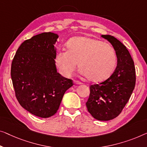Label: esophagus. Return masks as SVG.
Returning a JSON list of instances; mask_svg holds the SVG:
<instances>
[{
  "instance_id": "obj_1",
  "label": "esophagus",
  "mask_w": 147,
  "mask_h": 147,
  "mask_svg": "<svg viewBox=\"0 0 147 147\" xmlns=\"http://www.w3.org/2000/svg\"><path fill=\"white\" fill-rule=\"evenodd\" d=\"M74 84H82V83H81L80 82H79V81L74 80Z\"/></svg>"
}]
</instances>
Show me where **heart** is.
I'll list each match as a JSON object with an SVG mask.
<instances>
[{
  "instance_id": "obj_1",
  "label": "heart",
  "mask_w": 147,
  "mask_h": 147,
  "mask_svg": "<svg viewBox=\"0 0 147 147\" xmlns=\"http://www.w3.org/2000/svg\"><path fill=\"white\" fill-rule=\"evenodd\" d=\"M67 51L59 49L55 55L56 67L69 77L78 65L82 74L92 82L108 79L117 65V54L112 46L99 39L76 37L66 43Z\"/></svg>"
}]
</instances>
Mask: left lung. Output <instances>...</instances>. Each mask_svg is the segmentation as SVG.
I'll list each match as a JSON object with an SVG mask.
<instances>
[{
    "mask_svg": "<svg viewBox=\"0 0 147 147\" xmlns=\"http://www.w3.org/2000/svg\"><path fill=\"white\" fill-rule=\"evenodd\" d=\"M102 37L115 49L117 67L108 79L91 85L86 105L94 118L108 121L117 117L125 106L135 88L136 76L134 62L125 46L110 35H102Z\"/></svg>",
    "mask_w": 147,
    "mask_h": 147,
    "instance_id": "obj_1",
    "label": "left lung"
}]
</instances>
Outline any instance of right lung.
Returning <instances> with one entry per match:
<instances>
[{"mask_svg": "<svg viewBox=\"0 0 147 147\" xmlns=\"http://www.w3.org/2000/svg\"><path fill=\"white\" fill-rule=\"evenodd\" d=\"M58 35L44 32L20 46L11 65V78L19 104L42 118L57 111L63 95L73 85L71 79L57 73L55 47Z\"/></svg>", "mask_w": 147, "mask_h": 147, "instance_id": "obj_1", "label": "right lung"}]
</instances>
